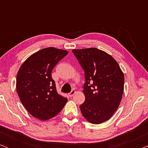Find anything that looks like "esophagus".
Returning <instances> with one entry per match:
<instances>
[{
  "label": "esophagus",
  "instance_id": "esophagus-1",
  "mask_svg": "<svg viewBox=\"0 0 148 148\" xmlns=\"http://www.w3.org/2000/svg\"><path fill=\"white\" fill-rule=\"evenodd\" d=\"M75 94V90H72L71 92L70 93H69L68 96H69V97H72Z\"/></svg>",
  "mask_w": 148,
  "mask_h": 148
}]
</instances>
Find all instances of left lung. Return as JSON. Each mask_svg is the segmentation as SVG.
<instances>
[{
    "instance_id": "obj_1",
    "label": "left lung",
    "mask_w": 148,
    "mask_h": 148,
    "mask_svg": "<svg viewBox=\"0 0 148 148\" xmlns=\"http://www.w3.org/2000/svg\"><path fill=\"white\" fill-rule=\"evenodd\" d=\"M85 72L86 100L81 112L88 122L100 124L119 108L124 92V74L110 54L96 48L72 50Z\"/></svg>"
}]
</instances>
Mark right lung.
<instances>
[{
  "mask_svg": "<svg viewBox=\"0 0 148 148\" xmlns=\"http://www.w3.org/2000/svg\"><path fill=\"white\" fill-rule=\"evenodd\" d=\"M68 53L64 50L46 48L32 54L20 66L16 81L17 94L26 110L36 119L53 118L67 102V98L58 94L51 73Z\"/></svg>",
  "mask_w": 148,
  "mask_h": 148,
  "instance_id": "1",
  "label": "right lung"
}]
</instances>
